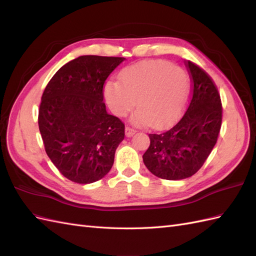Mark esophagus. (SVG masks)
<instances>
[{"instance_id": "1", "label": "esophagus", "mask_w": 256, "mask_h": 256, "mask_svg": "<svg viewBox=\"0 0 256 256\" xmlns=\"http://www.w3.org/2000/svg\"><path fill=\"white\" fill-rule=\"evenodd\" d=\"M125 134H126L127 136H132L136 134V130L128 126V127H126V129H125Z\"/></svg>"}]
</instances>
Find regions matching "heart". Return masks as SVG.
<instances>
[{
  "mask_svg": "<svg viewBox=\"0 0 256 256\" xmlns=\"http://www.w3.org/2000/svg\"><path fill=\"white\" fill-rule=\"evenodd\" d=\"M190 79L184 68L166 60H142L124 68L118 81H108L104 98L110 110L122 118L136 106L132 120L164 127L184 111Z\"/></svg>",
  "mask_w": 256,
  "mask_h": 256,
  "instance_id": "1",
  "label": "heart"
}]
</instances>
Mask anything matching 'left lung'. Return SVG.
<instances>
[{
    "instance_id": "left-lung-1",
    "label": "left lung",
    "mask_w": 256,
    "mask_h": 256,
    "mask_svg": "<svg viewBox=\"0 0 256 256\" xmlns=\"http://www.w3.org/2000/svg\"><path fill=\"white\" fill-rule=\"evenodd\" d=\"M192 82L187 111L174 126L150 134L144 154L146 168L162 180H178L194 175L214 147L221 129L222 104L214 82L204 69L186 60Z\"/></svg>"
}]
</instances>
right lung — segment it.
<instances>
[{
	"instance_id": "obj_1",
	"label": "right lung",
	"mask_w": 256,
	"mask_h": 256,
	"mask_svg": "<svg viewBox=\"0 0 256 256\" xmlns=\"http://www.w3.org/2000/svg\"><path fill=\"white\" fill-rule=\"evenodd\" d=\"M124 58L82 56L60 67L46 86L38 126L52 164L69 180L92 184L104 177L125 125L106 113L104 84Z\"/></svg>"
}]
</instances>
